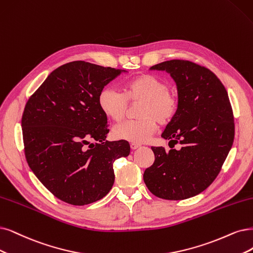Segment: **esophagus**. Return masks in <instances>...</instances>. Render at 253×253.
<instances>
[{
    "label": "esophagus",
    "instance_id": "obj_1",
    "mask_svg": "<svg viewBox=\"0 0 253 253\" xmlns=\"http://www.w3.org/2000/svg\"><path fill=\"white\" fill-rule=\"evenodd\" d=\"M139 146H141V145H139V144H137V143H131V144H130V147H131V149H132V150H134V149L138 148Z\"/></svg>",
    "mask_w": 253,
    "mask_h": 253
}]
</instances>
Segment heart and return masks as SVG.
I'll list each match as a JSON object with an SVG mask.
<instances>
[{
	"mask_svg": "<svg viewBox=\"0 0 253 253\" xmlns=\"http://www.w3.org/2000/svg\"><path fill=\"white\" fill-rule=\"evenodd\" d=\"M129 104L139 103L135 110L136 120L127 121L112 129V136L132 143H144L156 131L157 123L167 126L179 110L180 99L163 79L154 75L142 74L127 80L122 92L103 88L98 96L100 110L112 122L123 120Z\"/></svg>",
	"mask_w": 253,
	"mask_h": 253,
	"instance_id": "heart-1",
	"label": "heart"
}]
</instances>
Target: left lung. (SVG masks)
<instances>
[{
  "label": "left lung",
  "mask_w": 253,
  "mask_h": 253,
  "mask_svg": "<svg viewBox=\"0 0 253 253\" xmlns=\"http://www.w3.org/2000/svg\"><path fill=\"white\" fill-rule=\"evenodd\" d=\"M150 70L167 71L176 82L179 110L162 136L180 149L151 147L155 160L144 181L158 198L194 197L216 179L235 138L227 91L211 70L189 60L165 61Z\"/></svg>",
  "instance_id": "1"
}]
</instances>
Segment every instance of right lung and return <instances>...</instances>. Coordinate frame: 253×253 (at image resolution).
Returning a JSON list of instances; mask_svg holds the SVG:
<instances>
[{"instance_id":"add662e5","label":"right lung","mask_w":253,"mask_h":253,"mask_svg":"<svg viewBox=\"0 0 253 253\" xmlns=\"http://www.w3.org/2000/svg\"><path fill=\"white\" fill-rule=\"evenodd\" d=\"M121 73L85 61L65 63L26 103L27 163L55 197L69 204L85 205L106 196L115 182V161L129 155L128 142L105 141L107 118L98 105L100 91Z\"/></svg>"}]
</instances>
